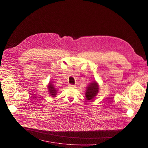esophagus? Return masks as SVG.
I'll return each mask as SVG.
<instances>
[{
  "instance_id": "obj_1",
  "label": "esophagus",
  "mask_w": 148,
  "mask_h": 148,
  "mask_svg": "<svg viewBox=\"0 0 148 148\" xmlns=\"http://www.w3.org/2000/svg\"><path fill=\"white\" fill-rule=\"evenodd\" d=\"M75 86L73 85V84H69V87H70V88H74Z\"/></svg>"
}]
</instances>
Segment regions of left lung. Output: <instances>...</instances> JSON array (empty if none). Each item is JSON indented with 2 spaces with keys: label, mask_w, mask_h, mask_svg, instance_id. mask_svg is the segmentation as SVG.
Masks as SVG:
<instances>
[{
  "label": "left lung",
  "mask_w": 148,
  "mask_h": 148,
  "mask_svg": "<svg viewBox=\"0 0 148 148\" xmlns=\"http://www.w3.org/2000/svg\"><path fill=\"white\" fill-rule=\"evenodd\" d=\"M86 92V97L87 100H91L93 99L99 91V85L97 81H94L90 82L88 87H87Z\"/></svg>",
  "instance_id": "8db88e82"
}]
</instances>
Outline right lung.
Listing matches in <instances>:
<instances>
[{"instance_id":"1","label":"right lung","mask_w":148,"mask_h":148,"mask_svg":"<svg viewBox=\"0 0 148 148\" xmlns=\"http://www.w3.org/2000/svg\"><path fill=\"white\" fill-rule=\"evenodd\" d=\"M47 87H48L49 92L50 94V96H51L53 97H55L56 95H57V89L55 88V87L54 86V85L51 82H49V85L47 86Z\"/></svg>"}]
</instances>
